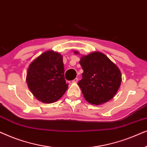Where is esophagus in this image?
<instances>
[{"label": "esophagus", "mask_w": 147, "mask_h": 147, "mask_svg": "<svg viewBox=\"0 0 147 147\" xmlns=\"http://www.w3.org/2000/svg\"><path fill=\"white\" fill-rule=\"evenodd\" d=\"M78 81V78H75V79H74V80H72V81H71L69 82L70 84H73V83H76V82H77Z\"/></svg>", "instance_id": "1"}]
</instances>
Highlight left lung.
<instances>
[{
  "instance_id": "left-lung-1",
  "label": "left lung",
  "mask_w": 147,
  "mask_h": 147,
  "mask_svg": "<svg viewBox=\"0 0 147 147\" xmlns=\"http://www.w3.org/2000/svg\"><path fill=\"white\" fill-rule=\"evenodd\" d=\"M74 53L80 54L76 51ZM80 64L84 72L78 84L86 101L100 105L113 98L122 82L119 68L106 55L98 51L82 56Z\"/></svg>"
}]
</instances>
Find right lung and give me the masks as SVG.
Returning <instances> with one entry per match:
<instances>
[{"instance_id": "add662e5", "label": "right lung", "mask_w": 147, "mask_h": 147, "mask_svg": "<svg viewBox=\"0 0 147 147\" xmlns=\"http://www.w3.org/2000/svg\"><path fill=\"white\" fill-rule=\"evenodd\" d=\"M26 82L38 100L46 104L57 101L68 88L62 55L49 50L38 56L27 69Z\"/></svg>"}]
</instances>
